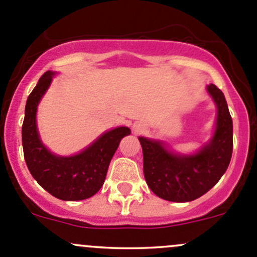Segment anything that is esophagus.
Wrapping results in <instances>:
<instances>
[{
  "instance_id": "obj_1",
  "label": "esophagus",
  "mask_w": 257,
  "mask_h": 257,
  "mask_svg": "<svg viewBox=\"0 0 257 257\" xmlns=\"http://www.w3.org/2000/svg\"><path fill=\"white\" fill-rule=\"evenodd\" d=\"M132 129H133L134 133H141V132L143 131V124H141L137 121V123H134L133 125H132Z\"/></svg>"
}]
</instances>
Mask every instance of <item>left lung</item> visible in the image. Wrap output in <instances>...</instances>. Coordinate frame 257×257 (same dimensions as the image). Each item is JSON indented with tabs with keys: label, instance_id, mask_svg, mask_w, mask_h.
<instances>
[{
	"label": "left lung",
	"instance_id": "1",
	"mask_svg": "<svg viewBox=\"0 0 257 257\" xmlns=\"http://www.w3.org/2000/svg\"><path fill=\"white\" fill-rule=\"evenodd\" d=\"M206 92L216 105L211 138L191 154H180L163 141L139 137L143 149L144 178L159 198L186 203L200 198L226 172L232 154V119L225 95L215 84Z\"/></svg>",
	"mask_w": 257,
	"mask_h": 257
}]
</instances>
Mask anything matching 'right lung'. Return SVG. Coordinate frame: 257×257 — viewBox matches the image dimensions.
<instances>
[{
  "instance_id": "add662e5",
  "label": "right lung",
  "mask_w": 257,
  "mask_h": 257,
  "mask_svg": "<svg viewBox=\"0 0 257 257\" xmlns=\"http://www.w3.org/2000/svg\"><path fill=\"white\" fill-rule=\"evenodd\" d=\"M56 74L46 72L28 95L22 125L23 154L32 177L51 195L66 201L84 200L102 188L114 153L131 129L116 126L104 132L92 144L69 157L52 153L41 141L37 109Z\"/></svg>"
}]
</instances>
